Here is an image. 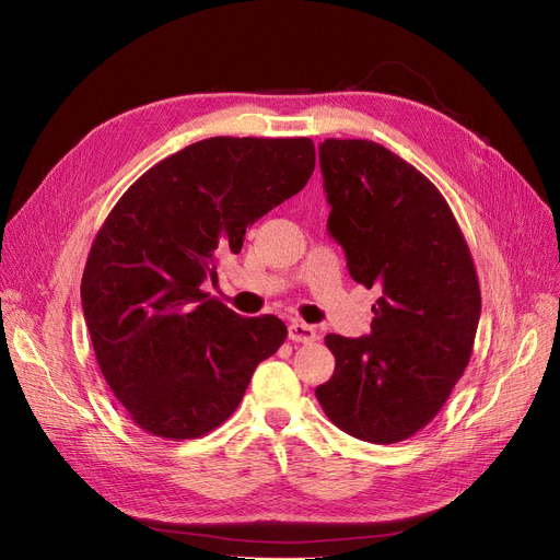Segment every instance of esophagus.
Here are the masks:
<instances>
[{
    "mask_svg": "<svg viewBox=\"0 0 560 560\" xmlns=\"http://www.w3.org/2000/svg\"><path fill=\"white\" fill-rule=\"evenodd\" d=\"M288 338H290L292 342H313V340H317V331H315V327L306 325V322L295 319V322H292V325L288 327Z\"/></svg>",
    "mask_w": 560,
    "mask_h": 560,
    "instance_id": "obj_1",
    "label": "esophagus"
}]
</instances>
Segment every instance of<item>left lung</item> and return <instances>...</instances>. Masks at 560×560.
I'll return each instance as SVG.
<instances>
[{
  "label": "left lung",
  "mask_w": 560,
  "mask_h": 560,
  "mask_svg": "<svg viewBox=\"0 0 560 560\" xmlns=\"http://www.w3.org/2000/svg\"><path fill=\"white\" fill-rule=\"evenodd\" d=\"M319 170L331 238L381 298L368 336L325 338L336 370L315 397L338 429L393 445L435 418L472 357L477 270L445 197L384 144L327 138Z\"/></svg>",
  "instance_id": "8db88e82"
}]
</instances>
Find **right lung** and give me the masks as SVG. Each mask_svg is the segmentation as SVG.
Here are the masks:
<instances>
[{
    "label": "right lung",
    "mask_w": 560,
    "mask_h": 560,
    "mask_svg": "<svg viewBox=\"0 0 560 560\" xmlns=\"http://www.w3.org/2000/svg\"><path fill=\"white\" fill-rule=\"evenodd\" d=\"M313 167L311 138L215 136L147 170L113 206L88 254L81 306L108 388L147 433L213 431L283 345L279 317H243L201 283Z\"/></svg>",
    "instance_id": "right-lung-1"
}]
</instances>
